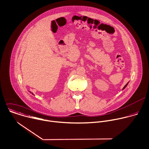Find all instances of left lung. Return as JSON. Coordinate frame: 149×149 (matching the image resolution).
Here are the masks:
<instances>
[{
  "instance_id": "obj_1",
  "label": "left lung",
  "mask_w": 149,
  "mask_h": 149,
  "mask_svg": "<svg viewBox=\"0 0 149 149\" xmlns=\"http://www.w3.org/2000/svg\"><path fill=\"white\" fill-rule=\"evenodd\" d=\"M128 83H127V84H126V85H125V87H123V89H125V88H126V86H127V84H128Z\"/></svg>"
}]
</instances>
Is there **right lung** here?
I'll return each instance as SVG.
<instances>
[{
    "instance_id": "right-lung-1",
    "label": "right lung",
    "mask_w": 149,
    "mask_h": 149,
    "mask_svg": "<svg viewBox=\"0 0 149 149\" xmlns=\"http://www.w3.org/2000/svg\"><path fill=\"white\" fill-rule=\"evenodd\" d=\"M32 95H33V93H32Z\"/></svg>"
}]
</instances>
